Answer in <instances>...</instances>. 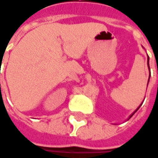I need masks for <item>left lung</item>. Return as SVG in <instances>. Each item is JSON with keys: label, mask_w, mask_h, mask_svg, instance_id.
I'll return each mask as SVG.
<instances>
[{"label": "left lung", "mask_w": 158, "mask_h": 158, "mask_svg": "<svg viewBox=\"0 0 158 158\" xmlns=\"http://www.w3.org/2000/svg\"><path fill=\"white\" fill-rule=\"evenodd\" d=\"M148 61H149V58H148V70H149V72H150V68H149V64H148ZM149 77H150V75H149ZM148 81H149V78H148ZM141 105H142V104H140V105H139V106L138 108H137V109H136V110H135V111H134V112H133V113H132V114H130V116H129V117H128V118H127V120H129V119H130L131 117V116H132V115H133V114H135V112H137V110H138L139 108V106H141Z\"/></svg>", "instance_id": "8db88e82"}]
</instances>
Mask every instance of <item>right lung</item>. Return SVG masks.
<instances>
[{"label": "right lung", "instance_id": "add662e5", "mask_svg": "<svg viewBox=\"0 0 158 158\" xmlns=\"http://www.w3.org/2000/svg\"><path fill=\"white\" fill-rule=\"evenodd\" d=\"M0 85H1V84H0Z\"/></svg>", "mask_w": 158, "mask_h": 158}]
</instances>
